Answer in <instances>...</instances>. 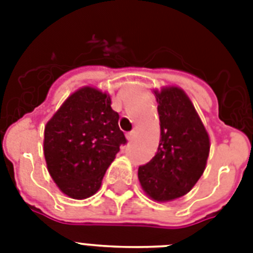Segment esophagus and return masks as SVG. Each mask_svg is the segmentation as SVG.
Returning a JSON list of instances; mask_svg holds the SVG:
<instances>
[{"instance_id": "34e87169", "label": "esophagus", "mask_w": 253, "mask_h": 253, "mask_svg": "<svg viewBox=\"0 0 253 253\" xmlns=\"http://www.w3.org/2000/svg\"><path fill=\"white\" fill-rule=\"evenodd\" d=\"M134 138H135V131H130V132L127 134V139H128V140H132Z\"/></svg>"}]
</instances>
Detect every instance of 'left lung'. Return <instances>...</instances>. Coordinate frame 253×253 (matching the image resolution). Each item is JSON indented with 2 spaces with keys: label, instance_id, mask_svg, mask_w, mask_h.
I'll return each mask as SVG.
<instances>
[{
  "label": "left lung",
  "instance_id": "left-lung-1",
  "mask_svg": "<svg viewBox=\"0 0 253 253\" xmlns=\"http://www.w3.org/2000/svg\"><path fill=\"white\" fill-rule=\"evenodd\" d=\"M160 118V143L152 160L139 167L143 190L158 202L190 192L202 176L210 139L192 101L177 86L154 90Z\"/></svg>",
  "mask_w": 253,
  "mask_h": 253
}]
</instances>
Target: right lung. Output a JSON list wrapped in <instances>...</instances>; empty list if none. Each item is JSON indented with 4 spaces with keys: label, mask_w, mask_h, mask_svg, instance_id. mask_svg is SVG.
<instances>
[{
    "label": "right lung",
    "mask_w": 253,
    "mask_h": 253,
    "mask_svg": "<svg viewBox=\"0 0 253 253\" xmlns=\"http://www.w3.org/2000/svg\"><path fill=\"white\" fill-rule=\"evenodd\" d=\"M118 119L110 95L84 86L47 122L43 143L47 169L64 194L84 200L98 192L119 146L127 143Z\"/></svg>",
    "instance_id": "right-lung-1"
}]
</instances>
